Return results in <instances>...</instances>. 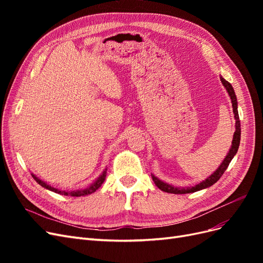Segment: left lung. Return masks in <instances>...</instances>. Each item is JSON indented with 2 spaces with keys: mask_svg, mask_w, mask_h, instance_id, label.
I'll return each mask as SVG.
<instances>
[{
  "mask_svg": "<svg viewBox=\"0 0 263 263\" xmlns=\"http://www.w3.org/2000/svg\"><path fill=\"white\" fill-rule=\"evenodd\" d=\"M220 81L222 83V85H224L226 87V90L229 94L230 97V100H232V104H233V112H234V115H235V119H236V132L234 133V137H233V142H232V147H230L228 154L226 156V158L224 159V161L221 162V164L218 166L217 170L215 171L213 174H211V176L202 181L201 183H198L197 185L195 186H192V187H186V189H183V187H176V186H172L170 184H168V183H165L161 180H159L157 177H155L154 174H151V177H153V180L155 182V184L160 189L161 191H163V192H166V193H172V194H186V193H193V192H196V191H200V190H203V189H206V187H210L212 186L214 183H216L220 177L224 174V172L226 171V169L228 168V165L230 163V161L233 160L234 156L237 154L238 151V148H239V144H240V134H241V128H240V121H239V115H238V103H237V98H236V94H235V91H234V87L233 85L230 84L228 81H226L224 78L220 77Z\"/></svg>",
  "mask_w": 263,
  "mask_h": 263,
  "instance_id": "obj_1",
  "label": "left lung"
}]
</instances>
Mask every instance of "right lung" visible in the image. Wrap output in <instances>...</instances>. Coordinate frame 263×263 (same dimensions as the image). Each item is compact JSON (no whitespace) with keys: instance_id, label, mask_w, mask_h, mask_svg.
<instances>
[{"instance_id":"obj_1","label":"right lung","mask_w":263,"mask_h":263,"mask_svg":"<svg viewBox=\"0 0 263 263\" xmlns=\"http://www.w3.org/2000/svg\"><path fill=\"white\" fill-rule=\"evenodd\" d=\"M106 170L107 169H105L104 171L102 172V174L101 176L97 179V181H95L94 183H92V184L89 186V187H86V189H84V190H78V191H70V192H67V191H60V190H58V189H54L53 186H51V185H49V184H47L46 182H44V181H42L41 179H38L35 174H33L31 173V177H33L34 179H35V181L38 183L39 185H42L43 187H45V189H47V190H49V191H52V192H54V193H58V194H61V195H67V196H85V195H89V194H92V193H94L95 191H97L102 184H103V182L105 181V178H106Z\"/></svg>"}]
</instances>
